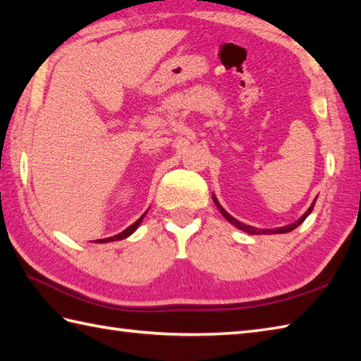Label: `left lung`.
Here are the masks:
<instances>
[{"label":"left lung","instance_id":"obj_1","mask_svg":"<svg viewBox=\"0 0 361 361\" xmlns=\"http://www.w3.org/2000/svg\"><path fill=\"white\" fill-rule=\"evenodd\" d=\"M313 204L315 203H312V206L310 208L305 211V214L304 216L299 219L298 221H295L293 225H288V226H286V228H278V229H259V228H255V226H250V225H245V224H242V221H239V220H235L234 217H231L229 216V214L221 208V206H219V209H220V212L224 214L225 216V219L229 221V224H233L235 228H239V229H242V231H245V233H248V234H278V233H283V231H290V229H295L296 226H299L302 224V221L307 219V216L309 214L312 212V209H313Z\"/></svg>","mask_w":361,"mask_h":361}]
</instances>
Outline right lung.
I'll list each match as a JSON object with an SVG mask.
<instances>
[{
	"label": "right lung",
	"instance_id": "right-lung-1",
	"mask_svg": "<svg viewBox=\"0 0 361 361\" xmlns=\"http://www.w3.org/2000/svg\"><path fill=\"white\" fill-rule=\"evenodd\" d=\"M142 219H144V216L137 219L133 225H130L127 229H124V231L119 233V234H116V235H113V237H106V239L94 240V242H96V243H106V242H114V240H122V239H126V237H128L130 234H133V233L136 231V228L140 226V224L142 221Z\"/></svg>",
	"mask_w": 361,
	"mask_h": 361
}]
</instances>
